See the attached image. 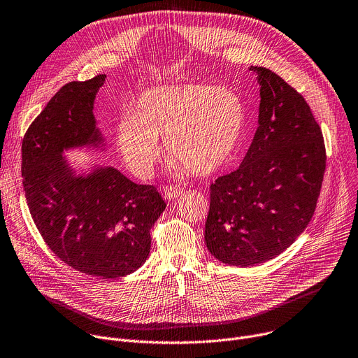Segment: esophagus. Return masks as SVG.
<instances>
[{"instance_id":"esophagus-1","label":"esophagus","mask_w":358,"mask_h":358,"mask_svg":"<svg viewBox=\"0 0 358 358\" xmlns=\"http://www.w3.org/2000/svg\"><path fill=\"white\" fill-rule=\"evenodd\" d=\"M182 193V188L178 185H166L164 188V196L169 199V200H176L181 196Z\"/></svg>"}]
</instances>
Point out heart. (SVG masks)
I'll use <instances>...</instances> for the list:
<instances>
[{"instance_id":"b5f03b06","label":"heart","mask_w":358,"mask_h":358,"mask_svg":"<svg viewBox=\"0 0 358 358\" xmlns=\"http://www.w3.org/2000/svg\"><path fill=\"white\" fill-rule=\"evenodd\" d=\"M246 103L239 92L207 83L152 87L139 96L134 113L119 119L115 145L129 171L150 178L165 150L174 170L206 177L233 158L246 124Z\"/></svg>"}]
</instances>
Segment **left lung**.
<instances>
[{"mask_svg":"<svg viewBox=\"0 0 358 358\" xmlns=\"http://www.w3.org/2000/svg\"><path fill=\"white\" fill-rule=\"evenodd\" d=\"M249 70L260 85L259 125L239 169L211 182L204 229L208 252L242 268L276 257L305 230L327 159L302 94L266 67Z\"/></svg>","mask_w":358,"mask_h":358,"instance_id":"8db88e82","label":"left lung"}]
</instances>
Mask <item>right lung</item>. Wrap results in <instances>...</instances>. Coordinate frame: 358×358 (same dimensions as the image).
<instances>
[{
	"instance_id": "1",
	"label": "right lung",
	"mask_w": 358,
	"mask_h": 358,
	"mask_svg": "<svg viewBox=\"0 0 358 358\" xmlns=\"http://www.w3.org/2000/svg\"><path fill=\"white\" fill-rule=\"evenodd\" d=\"M106 75L64 85L27 129L21 174L31 217L52 252L73 269L105 279L141 268L151 227L165 210L154 185L136 184L113 166L82 174L64 151L105 147L93 105Z\"/></svg>"
}]
</instances>
